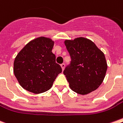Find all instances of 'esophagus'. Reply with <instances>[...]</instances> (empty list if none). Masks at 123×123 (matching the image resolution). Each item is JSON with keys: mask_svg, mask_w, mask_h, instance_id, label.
I'll return each mask as SVG.
<instances>
[{"mask_svg": "<svg viewBox=\"0 0 123 123\" xmlns=\"http://www.w3.org/2000/svg\"><path fill=\"white\" fill-rule=\"evenodd\" d=\"M61 66L62 69V71H63V70L64 69V68H65V64L64 63L62 64H61Z\"/></svg>", "mask_w": 123, "mask_h": 123, "instance_id": "1", "label": "esophagus"}]
</instances>
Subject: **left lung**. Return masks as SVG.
Listing matches in <instances>:
<instances>
[{
	"label": "left lung",
	"mask_w": 123,
	"mask_h": 123,
	"mask_svg": "<svg viewBox=\"0 0 123 123\" xmlns=\"http://www.w3.org/2000/svg\"><path fill=\"white\" fill-rule=\"evenodd\" d=\"M64 44L71 58L63 72L70 88L82 95L97 89L108 68L104 53L92 41L84 37L66 40Z\"/></svg>",
	"instance_id": "8db88e82"
}]
</instances>
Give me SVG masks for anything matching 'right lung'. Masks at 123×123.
<instances>
[{
  "label": "right lung",
  "instance_id": "add662e5",
  "mask_svg": "<svg viewBox=\"0 0 123 123\" xmlns=\"http://www.w3.org/2000/svg\"><path fill=\"white\" fill-rule=\"evenodd\" d=\"M54 42L40 37L30 41L14 60V73L24 89L34 94L47 91L62 72L52 52Z\"/></svg>",
  "mask_w": 123,
  "mask_h": 123
}]
</instances>
